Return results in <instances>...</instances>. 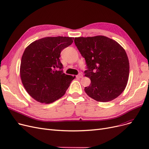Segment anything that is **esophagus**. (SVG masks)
I'll return each mask as SVG.
<instances>
[{
	"label": "esophagus",
	"mask_w": 149,
	"mask_h": 149,
	"mask_svg": "<svg viewBox=\"0 0 149 149\" xmlns=\"http://www.w3.org/2000/svg\"><path fill=\"white\" fill-rule=\"evenodd\" d=\"M82 77H83V75L81 73H79L78 75L76 76V78H82Z\"/></svg>",
	"instance_id": "obj_1"
}]
</instances>
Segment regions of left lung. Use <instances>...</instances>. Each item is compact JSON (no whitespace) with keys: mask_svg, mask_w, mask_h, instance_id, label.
<instances>
[{"mask_svg":"<svg viewBox=\"0 0 149 149\" xmlns=\"http://www.w3.org/2000/svg\"><path fill=\"white\" fill-rule=\"evenodd\" d=\"M74 43L84 57L85 76L91 80L84 88L88 97L100 102H110L123 92L129 77L127 53L116 41L103 35L76 37Z\"/></svg>","mask_w":149,"mask_h":149,"instance_id":"obj_1","label":"left lung"}]
</instances>
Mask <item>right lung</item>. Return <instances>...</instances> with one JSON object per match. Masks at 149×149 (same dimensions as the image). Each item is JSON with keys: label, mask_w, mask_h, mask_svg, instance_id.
Instances as JSON below:
<instances>
[{"label": "right lung", "mask_w": 149, "mask_h": 149, "mask_svg": "<svg viewBox=\"0 0 149 149\" xmlns=\"http://www.w3.org/2000/svg\"><path fill=\"white\" fill-rule=\"evenodd\" d=\"M73 37H45L33 41L24 52L20 66L22 84L37 102L49 104L65 95L75 76L63 73L61 51L73 42Z\"/></svg>", "instance_id": "add662e5"}]
</instances>
